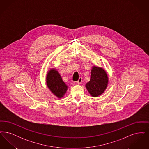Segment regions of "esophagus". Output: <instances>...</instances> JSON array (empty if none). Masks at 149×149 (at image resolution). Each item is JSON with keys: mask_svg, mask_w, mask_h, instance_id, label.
Returning <instances> with one entry per match:
<instances>
[{"mask_svg": "<svg viewBox=\"0 0 149 149\" xmlns=\"http://www.w3.org/2000/svg\"><path fill=\"white\" fill-rule=\"evenodd\" d=\"M81 83H82V78L81 77H80L79 78V80L77 81V83L79 84H81Z\"/></svg>", "mask_w": 149, "mask_h": 149, "instance_id": "obj_1", "label": "esophagus"}]
</instances>
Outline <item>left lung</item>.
<instances>
[{
	"label": "left lung",
	"instance_id": "8db88e82",
	"mask_svg": "<svg viewBox=\"0 0 149 149\" xmlns=\"http://www.w3.org/2000/svg\"><path fill=\"white\" fill-rule=\"evenodd\" d=\"M108 82V78L105 70L101 68L93 66L91 80L85 86L93 97H97L104 92Z\"/></svg>",
	"mask_w": 149,
	"mask_h": 149
}]
</instances>
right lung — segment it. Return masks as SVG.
<instances>
[{
  "label": "right lung",
  "instance_id": "add662e5",
  "mask_svg": "<svg viewBox=\"0 0 149 149\" xmlns=\"http://www.w3.org/2000/svg\"><path fill=\"white\" fill-rule=\"evenodd\" d=\"M46 83L51 92L59 98H62L67 91L68 86L63 81L58 71L54 69H51L47 73Z\"/></svg>",
  "mask_w": 149,
  "mask_h": 149
}]
</instances>
